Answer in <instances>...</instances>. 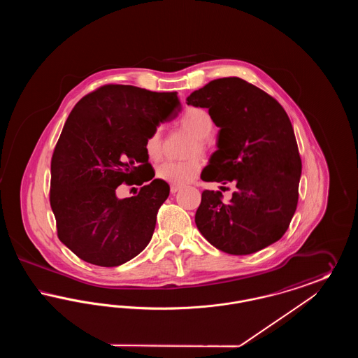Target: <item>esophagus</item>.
Wrapping results in <instances>:
<instances>
[{"mask_svg":"<svg viewBox=\"0 0 358 358\" xmlns=\"http://www.w3.org/2000/svg\"><path fill=\"white\" fill-rule=\"evenodd\" d=\"M180 190V187L178 185H171V193H177Z\"/></svg>","mask_w":358,"mask_h":358,"instance_id":"34e87169","label":"esophagus"}]
</instances>
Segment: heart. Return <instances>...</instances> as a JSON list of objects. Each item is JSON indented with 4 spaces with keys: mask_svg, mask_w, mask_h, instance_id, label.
Wrapping results in <instances>:
<instances>
[{
    "mask_svg": "<svg viewBox=\"0 0 358 358\" xmlns=\"http://www.w3.org/2000/svg\"><path fill=\"white\" fill-rule=\"evenodd\" d=\"M180 127L187 130L192 136H196V145L193 152L204 150V139L210 136L213 130V120L209 113L200 108L192 107L181 115L178 120ZM145 152L150 159H158L161 157V133L155 129L150 136L145 141ZM201 171V164L199 159H190L187 162L177 161H165L157 168L158 178L173 184V185H184L193 181Z\"/></svg>",
    "mask_w": 358,
    "mask_h": 358,
    "instance_id": "1",
    "label": "heart"
}]
</instances>
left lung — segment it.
<instances>
[{"label":"left lung","instance_id":"obj_1","mask_svg":"<svg viewBox=\"0 0 358 358\" xmlns=\"http://www.w3.org/2000/svg\"><path fill=\"white\" fill-rule=\"evenodd\" d=\"M187 104L208 108L220 129L201 180L236 185L229 201L204 190L194 222L212 245L231 255L257 252L285 235L298 204L302 161L283 107L240 78L196 90Z\"/></svg>","mask_w":358,"mask_h":358}]
</instances>
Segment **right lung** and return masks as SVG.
Segmentation results:
<instances>
[{"label":"right lung","mask_w":358,"mask_h":358,"mask_svg":"<svg viewBox=\"0 0 358 358\" xmlns=\"http://www.w3.org/2000/svg\"><path fill=\"white\" fill-rule=\"evenodd\" d=\"M180 111L177 92L120 85H103L72 108L52 157L50 201L57 236L75 255L117 267L146 248L171 187L153 178L145 141ZM138 178L151 182L120 199L116 187Z\"/></svg>","instance_id":"right-lung-1"}]
</instances>
